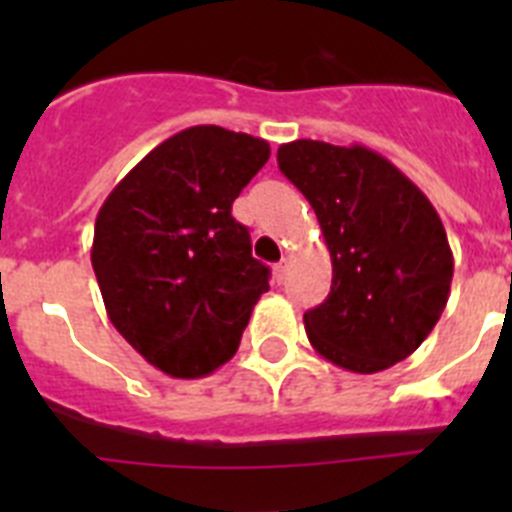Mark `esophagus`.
Instances as JSON below:
<instances>
[{
    "instance_id": "1",
    "label": "esophagus",
    "mask_w": 512,
    "mask_h": 512,
    "mask_svg": "<svg viewBox=\"0 0 512 512\" xmlns=\"http://www.w3.org/2000/svg\"><path fill=\"white\" fill-rule=\"evenodd\" d=\"M271 274H274V282L282 284L284 277H287V261H279V264H274Z\"/></svg>"
}]
</instances>
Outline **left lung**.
Returning <instances> with one entry per match:
<instances>
[{"label": "left lung", "instance_id": "left-lung-1", "mask_svg": "<svg viewBox=\"0 0 512 512\" xmlns=\"http://www.w3.org/2000/svg\"><path fill=\"white\" fill-rule=\"evenodd\" d=\"M277 161L318 215L333 264L328 300L305 312L312 348L354 374L408 359L441 318L454 277L436 207L359 143L292 140Z\"/></svg>", "mask_w": 512, "mask_h": 512}]
</instances>
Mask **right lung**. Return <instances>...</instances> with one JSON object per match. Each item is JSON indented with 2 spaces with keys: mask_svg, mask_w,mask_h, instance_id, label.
<instances>
[{
  "mask_svg": "<svg viewBox=\"0 0 512 512\" xmlns=\"http://www.w3.org/2000/svg\"><path fill=\"white\" fill-rule=\"evenodd\" d=\"M269 153L264 138L194 125L153 148L99 207L92 266L107 318L169 377H207L233 359L269 289V266L230 215Z\"/></svg>",
  "mask_w": 512,
  "mask_h": 512,
  "instance_id": "right-lung-1",
  "label": "right lung"
}]
</instances>
